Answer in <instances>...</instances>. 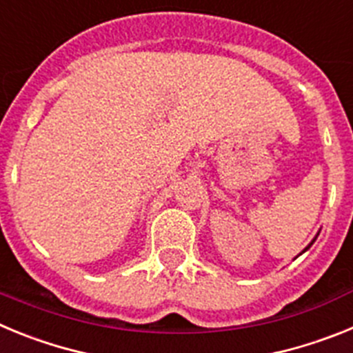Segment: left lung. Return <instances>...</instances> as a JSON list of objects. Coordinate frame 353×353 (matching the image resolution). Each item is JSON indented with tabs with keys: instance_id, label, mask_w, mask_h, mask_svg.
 <instances>
[{
	"instance_id": "left-lung-1",
	"label": "left lung",
	"mask_w": 353,
	"mask_h": 353,
	"mask_svg": "<svg viewBox=\"0 0 353 353\" xmlns=\"http://www.w3.org/2000/svg\"><path fill=\"white\" fill-rule=\"evenodd\" d=\"M314 240H316V236H314V239H313V242H314ZM313 242H311V244H310V245H307V248H305V249H304V251H302V252H305V251H307V249H310V248H311V245H313Z\"/></svg>"
}]
</instances>
